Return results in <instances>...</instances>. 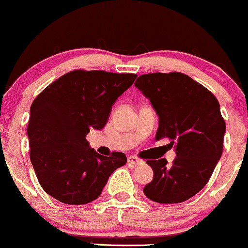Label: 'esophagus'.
<instances>
[{"label":"esophagus","instance_id":"1","mask_svg":"<svg viewBox=\"0 0 248 248\" xmlns=\"http://www.w3.org/2000/svg\"><path fill=\"white\" fill-rule=\"evenodd\" d=\"M141 162L140 159H138V157L135 156H128V164L132 165V166H137Z\"/></svg>","mask_w":248,"mask_h":248}]
</instances>
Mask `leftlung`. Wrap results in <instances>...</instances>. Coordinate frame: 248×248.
Instances as JSON below:
<instances>
[{
    "instance_id": "left-lung-1",
    "label": "left lung",
    "mask_w": 248,
    "mask_h": 248,
    "mask_svg": "<svg viewBox=\"0 0 248 248\" xmlns=\"http://www.w3.org/2000/svg\"><path fill=\"white\" fill-rule=\"evenodd\" d=\"M135 87L142 92L159 116L155 139L170 138L176 157L148 160L153 180L143 193L159 203L188 200L207 184L220 160L226 124L217 97L182 73H152L139 76Z\"/></svg>"
}]
</instances>
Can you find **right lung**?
Here are the masks:
<instances>
[{
	"mask_svg": "<svg viewBox=\"0 0 248 248\" xmlns=\"http://www.w3.org/2000/svg\"><path fill=\"white\" fill-rule=\"evenodd\" d=\"M137 76L73 70L34 100L27 129L29 154L46 193L68 205H84L97 199L111 173L126 165L124 153H96L86 137L106 126L113 105Z\"/></svg>",
	"mask_w": 248,
	"mask_h": 248,
	"instance_id": "obj_1",
	"label": "right lung"
}]
</instances>
